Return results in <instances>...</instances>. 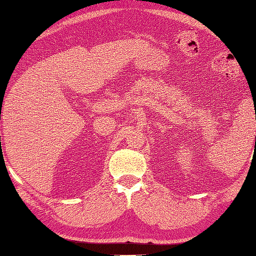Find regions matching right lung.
Listing matches in <instances>:
<instances>
[{"mask_svg":"<svg viewBox=\"0 0 256 256\" xmlns=\"http://www.w3.org/2000/svg\"><path fill=\"white\" fill-rule=\"evenodd\" d=\"M0 120H1V116H0ZM0 138H1V136H0Z\"/></svg>","mask_w":256,"mask_h":256,"instance_id":"1","label":"right lung"}]
</instances>
